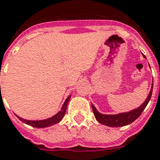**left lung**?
Listing matches in <instances>:
<instances>
[{
    "label": "left lung",
    "instance_id": "8db88e82",
    "mask_svg": "<svg viewBox=\"0 0 160 160\" xmlns=\"http://www.w3.org/2000/svg\"><path fill=\"white\" fill-rule=\"evenodd\" d=\"M145 58V56H143ZM152 85L151 91H150L149 94L147 98L146 101L144 102L140 107L128 112V113H119V114H114V115H109V114H102L98 112V110L96 109V108L92 105V110H93V113L95 115V118L97 119L98 122L101 123L104 125H108L110 127H120V126H125L129 124H131L133 121H135L136 119L140 116L141 113H142V111L144 108H146V106L148 103V102L150 101V98L152 96Z\"/></svg>",
    "mask_w": 160,
    "mask_h": 160
}]
</instances>
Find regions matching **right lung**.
Wrapping results in <instances>:
<instances>
[{
    "label": "right lung",
    "instance_id": "obj_1",
    "mask_svg": "<svg viewBox=\"0 0 160 160\" xmlns=\"http://www.w3.org/2000/svg\"><path fill=\"white\" fill-rule=\"evenodd\" d=\"M71 98V95H69L66 99V101L64 102V103L62 105V109L61 111H59L58 113L55 114L54 116H52V118H49V119H44V120H27V119H22V118H20V117L17 116L18 119L21 120V121H23V123H25L27 125H31L33 127H35V128H45V127H48V126H50V125H55L57 123H58L61 119L63 118L65 114V112H66V109H67V106H68V101H69V99Z\"/></svg>",
    "mask_w": 160,
    "mask_h": 160
}]
</instances>
